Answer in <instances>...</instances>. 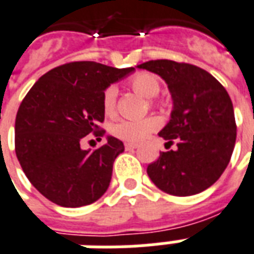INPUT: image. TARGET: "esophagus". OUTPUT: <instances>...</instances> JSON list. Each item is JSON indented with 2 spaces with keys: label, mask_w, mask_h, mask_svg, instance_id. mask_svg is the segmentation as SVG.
Masks as SVG:
<instances>
[{
  "label": "esophagus",
  "mask_w": 254,
  "mask_h": 254,
  "mask_svg": "<svg viewBox=\"0 0 254 254\" xmlns=\"http://www.w3.org/2000/svg\"><path fill=\"white\" fill-rule=\"evenodd\" d=\"M137 148V144H132V142H127L125 144V149L127 151H132V149H136Z\"/></svg>",
  "instance_id": "34e87169"
}]
</instances>
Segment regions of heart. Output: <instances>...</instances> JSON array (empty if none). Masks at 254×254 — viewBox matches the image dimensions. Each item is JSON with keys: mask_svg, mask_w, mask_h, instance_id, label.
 Here are the masks:
<instances>
[{"mask_svg": "<svg viewBox=\"0 0 254 254\" xmlns=\"http://www.w3.org/2000/svg\"><path fill=\"white\" fill-rule=\"evenodd\" d=\"M129 84L134 91L142 97L149 98V105H153V99L160 91V79L152 72H140L129 80ZM118 89L116 84H109L102 94V106L106 114H113L117 106ZM160 127V120L156 117H146L142 120H120L110 127V133L116 138L127 142H138L144 140L149 133Z\"/></svg>", "mask_w": 254, "mask_h": 254, "instance_id": "heart-1", "label": "heart"}]
</instances>
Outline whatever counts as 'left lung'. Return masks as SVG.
<instances>
[{"label":"left lung","instance_id":"1","mask_svg":"<svg viewBox=\"0 0 254 254\" xmlns=\"http://www.w3.org/2000/svg\"><path fill=\"white\" fill-rule=\"evenodd\" d=\"M160 75L174 99L170 122L159 133L176 151L160 152L148 165L151 180L170 195L189 196L213 186L232 157L237 125L232 99L213 75L174 60H149L137 65Z\"/></svg>","mask_w":254,"mask_h":254}]
</instances>
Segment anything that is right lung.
Segmentation results:
<instances>
[{"label": "right lung", "instance_id": "add662e5", "mask_svg": "<svg viewBox=\"0 0 254 254\" xmlns=\"http://www.w3.org/2000/svg\"><path fill=\"white\" fill-rule=\"evenodd\" d=\"M134 68H114L97 62H71L41 76L22 99L16 116L14 149L33 187L63 207H80L102 196L113 163L124 144L108 137L94 151L80 142L105 134L102 94Z\"/></svg>", "mask_w": 254, "mask_h": 254}]
</instances>
